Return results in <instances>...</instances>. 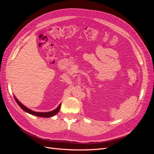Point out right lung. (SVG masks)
<instances>
[{
	"label": "right lung",
	"mask_w": 154,
	"mask_h": 154,
	"mask_svg": "<svg viewBox=\"0 0 154 154\" xmlns=\"http://www.w3.org/2000/svg\"><path fill=\"white\" fill-rule=\"evenodd\" d=\"M14 97H15V100L17 101V104L20 106V108L23 110H24L25 112H26L29 113L30 114L34 115V116H38V117H42V118H49V117H52V116L56 115L59 112L60 109V106H61V104H60L57 109L52 110V111H50V112H35L33 110H32L28 109V108H27V107H26V106H24V105H23L22 103H20V102L18 100V99L17 98V97L15 96H14Z\"/></svg>",
	"instance_id": "obj_1"
}]
</instances>
